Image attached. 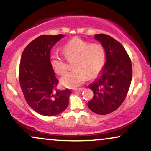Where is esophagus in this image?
<instances>
[{"label": "esophagus", "instance_id": "1", "mask_svg": "<svg viewBox=\"0 0 151 151\" xmlns=\"http://www.w3.org/2000/svg\"><path fill=\"white\" fill-rule=\"evenodd\" d=\"M84 89V88H78V89H76V91H75V92H78V93H80V92H82V91H83Z\"/></svg>", "mask_w": 151, "mask_h": 151}]
</instances>
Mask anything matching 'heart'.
I'll return each mask as SVG.
<instances>
[{
	"instance_id": "obj_1",
	"label": "heart",
	"mask_w": 151,
	"mask_h": 151,
	"mask_svg": "<svg viewBox=\"0 0 151 151\" xmlns=\"http://www.w3.org/2000/svg\"><path fill=\"white\" fill-rule=\"evenodd\" d=\"M63 51L68 59L75 57L73 63L75 69L61 78V84L66 87H78L88 76L90 78L96 77L104 65L106 53L100 44H91L80 38H73L64 45ZM50 63L58 75H63L67 71L65 59L58 53H51Z\"/></svg>"
}]
</instances>
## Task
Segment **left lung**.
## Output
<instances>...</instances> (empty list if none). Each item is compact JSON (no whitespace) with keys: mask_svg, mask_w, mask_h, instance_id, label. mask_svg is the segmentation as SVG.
<instances>
[{"mask_svg":"<svg viewBox=\"0 0 151 151\" xmlns=\"http://www.w3.org/2000/svg\"><path fill=\"white\" fill-rule=\"evenodd\" d=\"M94 38L104 48L106 62L98 77L88 85L93 91L88 107L99 115H106L118 109L124 100L132 80V65L124 47L112 37L96 34Z\"/></svg>","mask_w":151,"mask_h":151,"instance_id":"left-lung-1","label":"left lung"}]
</instances>
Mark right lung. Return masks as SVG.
<instances>
[{"label":"right lung","instance_id":"1","mask_svg":"<svg viewBox=\"0 0 151 151\" xmlns=\"http://www.w3.org/2000/svg\"><path fill=\"white\" fill-rule=\"evenodd\" d=\"M63 34L42 35L32 41L22 52L19 68L22 91L31 108L38 114L54 116L67 109L69 89L58 90V80L50 63V51Z\"/></svg>","mask_w":151,"mask_h":151}]
</instances>
